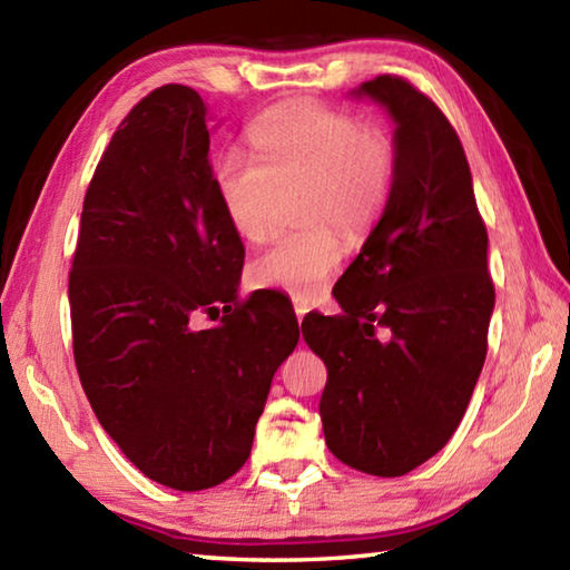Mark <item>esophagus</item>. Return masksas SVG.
Returning a JSON list of instances; mask_svg holds the SVG:
<instances>
[{"label":"esophagus","mask_w":570,"mask_h":570,"mask_svg":"<svg viewBox=\"0 0 570 570\" xmlns=\"http://www.w3.org/2000/svg\"><path fill=\"white\" fill-rule=\"evenodd\" d=\"M294 312H296V320H298V324L304 322V316L308 314V304L306 302H302V298H294Z\"/></svg>","instance_id":"esophagus-1"}]
</instances>
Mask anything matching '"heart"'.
Listing matches in <instances>:
<instances>
[{"mask_svg": "<svg viewBox=\"0 0 570 570\" xmlns=\"http://www.w3.org/2000/svg\"><path fill=\"white\" fill-rule=\"evenodd\" d=\"M256 158L226 153L214 163V188L230 228L248 244L272 230L282 193L296 196L304 230L278 234L248 266L256 286L308 298L342 262V238H360L390 204L397 146L382 125L324 102L276 105L250 122Z\"/></svg>", "mask_w": 570, "mask_h": 570, "instance_id": "b5f03b06", "label": "heart"}]
</instances>
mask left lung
<instances>
[{
  "instance_id": "obj_1",
  "label": "left lung",
  "mask_w": 570,
  "mask_h": 570,
  "mask_svg": "<svg viewBox=\"0 0 570 570\" xmlns=\"http://www.w3.org/2000/svg\"><path fill=\"white\" fill-rule=\"evenodd\" d=\"M397 122V176L380 224L334 286L340 316H304L326 364V445L366 475L400 478L448 445L488 354L495 286L488 230L455 128L428 95L380 75Z\"/></svg>"
}]
</instances>
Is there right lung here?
Masks as SVG:
<instances>
[{
	"mask_svg": "<svg viewBox=\"0 0 570 570\" xmlns=\"http://www.w3.org/2000/svg\"><path fill=\"white\" fill-rule=\"evenodd\" d=\"M206 105L186 85L146 95L85 193L70 272L72 352L105 432L183 493L244 468L278 370L298 342L276 292L238 298L244 244L214 188ZM225 316L196 331L198 313Z\"/></svg>",
	"mask_w": 570,
	"mask_h": 570,
	"instance_id": "add662e5",
	"label": "right lung"
}]
</instances>
